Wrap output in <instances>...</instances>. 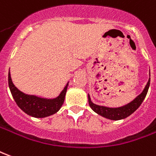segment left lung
I'll return each mask as SVG.
<instances>
[{
    "label": "left lung",
    "mask_w": 156,
    "mask_h": 156,
    "mask_svg": "<svg viewBox=\"0 0 156 156\" xmlns=\"http://www.w3.org/2000/svg\"><path fill=\"white\" fill-rule=\"evenodd\" d=\"M150 83H151V78L149 79V81H148V83H147L144 89L142 91V93L139 95L133 101L129 102V104L125 105L123 107H121V108H111L94 104L93 102L90 101V96L88 95L89 105H90V108L95 112H97L99 115L102 116L106 119H111V120H120V119H125V118L129 117V115H131L133 112L136 111L137 109L139 108V107L141 105V103L143 102L144 99L146 97V94L148 92V90H149Z\"/></svg>",
    "instance_id": "left-lung-1"
}]
</instances>
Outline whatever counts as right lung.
<instances>
[{"label":"right lung","mask_w":156,"mask_h":156,"mask_svg":"<svg viewBox=\"0 0 156 156\" xmlns=\"http://www.w3.org/2000/svg\"><path fill=\"white\" fill-rule=\"evenodd\" d=\"M8 85L11 93L17 106L25 113L34 118H45L57 112L64 103L68 87L67 83L58 98L54 99H46L33 95H27L22 92L14 86L11 78L10 70L8 73Z\"/></svg>","instance_id":"1"}]
</instances>
